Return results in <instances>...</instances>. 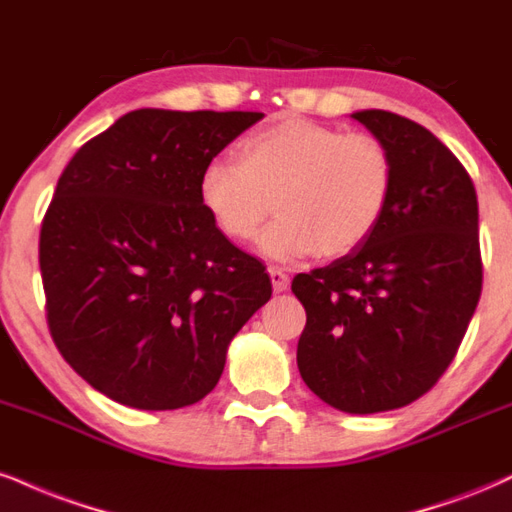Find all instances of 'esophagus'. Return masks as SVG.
Listing matches in <instances>:
<instances>
[{"label":"esophagus","mask_w":512,"mask_h":512,"mask_svg":"<svg viewBox=\"0 0 512 512\" xmlns=\"http://www.w3.org/2000/svg\"><path fill=\"white\" fill-rule=\"evenodd\" d=\"M269 279H272V286H274L276 293L288 291V283H291V279H288V274L283 272V269L269 267Z\"/></svg>","instance_id":"34e87169"}]
</instances>
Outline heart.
Instances as JSON below:
<instances>
[{"instance_id":"obj_1","label":"heart","mask_w":512,"mask_h":512,"mask_svg":"<svg viewBox=\"0 0 512 512\" xmlns=\"http://www.w3.org/2000/svg\"><path fill=\"white\" fill-rule=\"evenodd\" d=\"M396 164L377 135L281 116L245 135L238 162L214 157L197 176L200 205L221 236H255L272 200L279 214L260 236L276 260L317 250L334 260L360 248L391 205Z\"/></svg>"}]
</instances>
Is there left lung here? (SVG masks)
<instances>
[{
    "mask_svg": "<svg viewBox=\"0 0 512 512\" xmlns=\"http://www.w3.org/2000/svg\"><path fill=\"white\" fill-rule=\"evenodd\" d=\"M391 150V205L360 248L291 283L307 312L298 369L343 412L396 410L424 396L458 353L482 295L474 183L420 123L355 112Z\"/></svg>",
    "mask_w": 512,
    "mask_h": 512,
    "instance_id": "left-lung-1",
    "label": "left lung"
}]
</instances>
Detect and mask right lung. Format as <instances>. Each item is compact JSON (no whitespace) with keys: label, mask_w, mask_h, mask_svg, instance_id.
I'll return each mask as SVG.
<instances>
[{"label":"right lung","mask_w":512,"mask_h":512,"mask_svg":"<svg viewBox=\"0 0 512 512\" xmlns=\"http://www.w3.org/2000/svg\"><path fill=\"white\" fill-rule=\"evenodd\" d=\"M260 112L135 109L59 176L40 229L54 346L138 410L202 400L240 326L272 298L264 264L221 236L197 176Z\"/></svg>","instance_id":"obj_1"}]
</instances>
